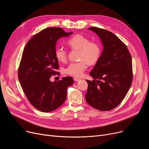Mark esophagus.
I'll list each match as a JSON object with an SVG mask.
<instances>
[{
  "instance_id": "1",
  "label": "esophagus",
  "mask_w": 149,
  "mask_h": 149,
  "mask_svg": "<svg viewBox=\"0 0 149 149\" xmlns=\"http://www.w3.org/2000/svg\"><path fill=\"white\" fill-rule=\"evenodd\" d=\"M74 81H79L80 80V79H79V78H76V77L74 78Z\"/></svg>"
}]
</instances>
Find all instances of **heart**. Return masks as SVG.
I'll return each instance as SVG.
<instances>
[{
  "label": "heart",
  "instance_id": "1",
  "mask_svg": "<svg viewBox=\"0 0 149 149\" xmlns=\"http://www.w3.org/2000/svg\"><path fill=\"white\" fill-rule=\"evenodd\" d=\"M67 44L70 49L79 50L78 58L79 61L70 63L65 69V74L77 77H81L87 69L88 64L95 65L99 60L102 52L101 45L97 42L91 41L90 39L81 34H76L69 38ZM55 56L60 62L67 60L68 52L64 48L59 47L55 50Z\"/></svg>",
  "mask_w": 149,
  "mask_h": 149
}]
</instances>
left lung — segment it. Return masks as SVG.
Segmentation results:
<instances>
[{
  "label": "left lung",
  "mask_w": 149,
  "mask_h": 149,
  "mask_svg": "<svg viewBox=\"0 0 149 149\" xmlns=\"http://www.w3.org/2000/svg\"><path fill=\"white\" fill-rule=\"evenodd\" d=\"M104 46L101 56L89 75L94 80H86L85 98L92 107L101 111L112 110L126 97L132 83V57L120 39L110 31L91 27Z\"/></svg>",
  "instance_id": "1"
}]
</instances>
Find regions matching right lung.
<instances>
[{
  "instance_id": "obj_1",
  "label": "right lung",
  "mask_w": 149,
  "mask_h": 149,
  "mask_svg": "<svg viewBox=\"0 0 149 149\" xmlns=\"http://www.w3.org/2000/svg\"><path fill=\"white\" fill-rule=\"evenodd\" d=\"M66 33L61 28H46L34 35L23 49L18 78L23 92L37 110L49 112L61 106L66 98L67 88L74 83L71 77L51 82L59 66L55 56L57 41Z\"/></svg>"
}]
</instances>
